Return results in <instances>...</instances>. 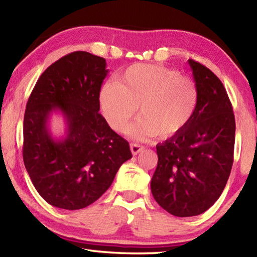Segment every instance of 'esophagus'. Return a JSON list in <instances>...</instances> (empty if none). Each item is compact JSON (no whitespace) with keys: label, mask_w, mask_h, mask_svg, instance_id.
Listing matches in <instances>:
<instances>
[{"label":"esophagus","mask_w":257,"mask_h":257,"mask_svg":"<svg viewBox=\"0 0 257 257\" xmlns=\"http://www.w3.org/2000/svg\"><path fill=\"white\" fill-rule=\"evenodd\" d=\"M144 149H145L144 146L139 145V144H132V145H130V150H132V153L134 155H137L138 153H141V152Z\"/></svg>","instance_id":"1"}]
</instances>
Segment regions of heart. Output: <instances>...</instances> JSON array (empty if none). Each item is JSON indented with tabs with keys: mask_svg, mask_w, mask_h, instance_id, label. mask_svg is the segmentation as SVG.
Wrapping results in <instances>:
<instances>
[{
	"mask_svg": "<svg viewBox=\"0 0 257 257\" xmlns=\"http://www.w3.org/2000/svg\"><path fill=\"white\" fill-rule=\"evenodd\" d=\"M99 110L118 133L127 132L139 106L132 135L146 141L159 135L170 138L184 130L198 103V89L188 77L158 64H134L114 81L106 82L98 95Z\"/></svg>",
	"mask_w": 257,
	"mask_h": 257,
	"instance_id": "heart-1",
	"label": "heart"
}]
</instances>
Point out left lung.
<instances>
[{"mask_svg":"<svg viewBox=\"0 0 257 257\" xmlns=\"http://www.w3.org/2000/svg\"><path fill=\"white\" fill-rule=\"evenodd\" d=\"M198 89V103L188 125L156 145L158 167L151 190L159 205L172 215L202 214L227 184L233 162L236 122L232 106L210 69L188 60Z\"/></svg>","mask_w":257,"mask_h":257,"instance_id":"obj_1","label":"left lung"}]
</instances>
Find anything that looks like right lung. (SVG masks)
Here are the masks:
<instances>
[{
	"mask_svg": "<svg viewBox=\"0 0 257 257\" xmlns=\"http://www.w3.org/2000/svg\"><path fill=\"white\" fill-rule=\"evenodd\" d=\"M105 59L68 54L38 78L24 116V162L38 194L55 207L80 210L102 196L121 164L133 158L129 143L110 128L98 95L107 76ZM64 116L66 134L53 137L49 118Z\"/></svg>",
	"mask_w": 257,
	"mask_h": 257,
	"instance_id": "1",
	"label": "right lung"
}]
</instances>
